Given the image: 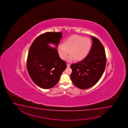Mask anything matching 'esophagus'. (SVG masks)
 Masks as SVG:
<instances>
[{
  "instance_id": "esophagus-1",
  "label": "esophagus",
  "mask_w": 128,
  "mask_h": 128,
  "mask_svg": "<svg viewBox=\"0 0 128 128\" xmlns=\"http://www.w3.org/2000/svg\"><path fill=\"white\" fill-rule=\"evenodd\" d=\"M67 67H70V64H69V63H67Z\"/></svg>"
}]
</instances>
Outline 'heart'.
Masks as SVG:
<instances>
[{
  "label": "heart",
  "instance_id": "heart-1",
  "mask_svg": "<svg viewBox=\"0 0 128 128\" xmlns=\"http://www.w3.org/2000/svg\"><path fill=\"white\" fill-rule=\"evenodd\" d=\"M91 47L90 39L78 35H73L68 37L64 44H58V54L61 58L64 60L69 53L71 54L68 60L74 58L76 61H80L86 56Z\"/></svg>",
  "mask_w": 128,
  "mask_h": 128
}]
</instances>
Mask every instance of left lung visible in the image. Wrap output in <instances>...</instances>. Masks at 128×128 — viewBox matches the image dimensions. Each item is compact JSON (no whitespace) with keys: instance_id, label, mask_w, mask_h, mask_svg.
Wrapping results in <instances>:
<instances>
[{"instance_id":"8db88e82","label":"left lung","mask_w":128,"mask_h":128,"mask_svg":"<svg viewBox=\"0 0 128 128\" xmlns=\"http://www.w3.org/2000/svg\"><path fill=\"white\" fill-rule=\"evenodd\" d=\"M91 37L93 44L89 54L82 60L70 65L72 82L82 90L90 88L98 82L104 72L106 64L104 46L97 38Z\"/></svg>"}]
</instances>
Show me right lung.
Instances as JSON below:
<instances>
[{"label": "right lung", "mask_w": 128, "mask_h": 128, "mask_svg": "<svg viewBox=\"0 0 128 128\" xmlns=\"http://www.w3.org/2000/svg\"><path fill=\"white\" fill-rule=\"evenodd\" d=\"M62 37L61 32H46L40 35L33 42L28 51L27 68L35 84L42 89L54 86L67 64L59 57L56 48Z\"/></svg>", "instance_id": "right-lung-1"}]
</instances>
